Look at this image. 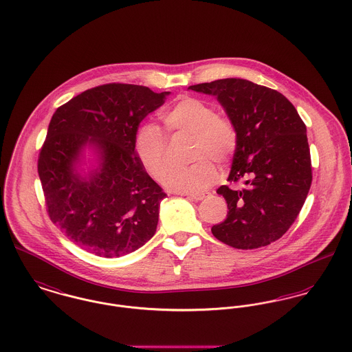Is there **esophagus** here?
<instances>
[{"mask_svg":"<svg viewBox=\"0 0 352 352\" xmlns=\"http://www.w3.org/2000/svg\"><path fill=\"white\" fill-rule=\"evenodd\" d=\"M206 195H209L208 192H201V193H190V195H186V197H189V199H192V200H197V201H200V200H203L206 197Z\"/></svg>","mask_w":352,"mask_h":352,"instance_id":"obj_1","label":"esophagus"}]
</instances>
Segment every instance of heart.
<instances>
[{"label": "heart", "instance_id": "heart-1", "mask_svg": "<svg viewBox=\"0 0 352 352\" xmlns=\"http://www.w3.org/2000/svg\"><path fill=\"white\" fill-rule=\"evenodd\" d=\"M162 120L170 135L190 136L188 167L173 168L167 173V136L155 123L142 124L135 133V153L151 177L168 189L180 193H201L216 183L219 164L228 163L239 146V130L234 120L216 112L213 103L183 96L162 112Z\"/></svg>", "mask_w": 352, "mask_h": 352}]
</instances>
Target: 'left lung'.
<instances>
[{"label": "left lung", "mask_w": 352, "mask_h": 352, "mask_svg": "<svg viewBox=\"0 0 352 352\" xmlns=\"http://www.w3.org/2000/svg\"><path fill=\"white\" fill-rule=\"evenodd\" d=\"M188 89L216 95L239 130V146L228 182L225 221L213 225L217 240L236 249H257L280 239L296 221L311 186V157L306 126L292 102L273 89L240 78Z\"/></svg>", "instance_id": "left-lung-1"}]
</instances>
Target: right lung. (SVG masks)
<instances>
[{
    "mask_svg": "<svg viewBox=\"0 0 352 352\" xmlns=\"http://www.w3.org/2000/svg\"><path fill=\"white\" fill-rule=\"evenodd\" d=\"M169 93L107 83L86 90L54 112L38 155V175L50 220L79 248L99 257H120L156 232L167 196L135 153V133ZM87 144L100 168L87 179L74 170Z\"/></svg>",
    "mask_w": 352,
    "mask_h": 352,
    "instance_id": "add662e5",
    "label": "right lung"
}]
</instances>
